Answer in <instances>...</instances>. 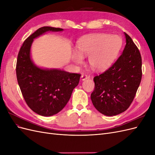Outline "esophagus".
Instances as JSON below:
<instances>
[{
	"label": "esophagus",
	"instance_id": "esophagus-1",
	"mask_svg": "<svg viewBox=\"0 0 155 155\" xmlns=\"http://www.w3.org/2000/svg\"><path fill=\"white\" fill-rule=\"evenodd\" d=\"M88 78V75H87V74H82L81 75V79L83 81H84V80H86V79H87Z\"/></svg>",
	"mask_w": 155,
	"mask_h": 155
}]
</instances>
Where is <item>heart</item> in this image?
<instances>
[{
	"label": "heart",
	"mask_w": 155,
	"mask_h": 155,
	"mask_svg": "<svg viewBox=\"0 0 155 155\" xmlns=\"http://www.w3.org/2000/svg\"><path fill=\"white\" fill-rule=\"evenodd\" d=\"M122 46V40L118 35L107 34H95L83 37L74 51L72 59L77 63H81L82 57H88L91 67L96 70L109 67L118 56Z\"/></svg>",
	"instance_id": "1"
}]
</instances>
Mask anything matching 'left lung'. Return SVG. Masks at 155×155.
<instances>
[{
	"mask_svg": "<svg viewBox=\"0 0 155 155\" xmlns=\"http://www.w3.org/2000/svg\"><path fill=\"white\" fill-rule=\"evenodd\" d=\"M124 34L126 45L123 53L110 68L94 78L91 100L105 116H115L127 109L141 82V55L130 36Z\"/></svg>",
	"mask_w": 155,
	"mask_h": 155,
	"instance_id": "1",
	"label": "left lung"
}]
</instances>
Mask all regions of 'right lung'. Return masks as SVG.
Masks as SVG:
<instances>
[{
  "instance_id": "add662e5",
  "label": "right lung",
  "mask_w": 155,
  "mask_h": 155,
  "mask_svg": "<svg viewBox=\"0 0 155 155\" xmlns=\"http://www.w3.org/2000/svg\"><path fill=\"white\" fill-rule=\"evenodd\" d=\"M62 30L50 26L40 28L25 41L17 56V79L23 97L33 111L43 116H53L63 109L81 76L58 69H42L31 61L30 47L34 39L46 31Z\"/></svg>"
}]
</instances>
